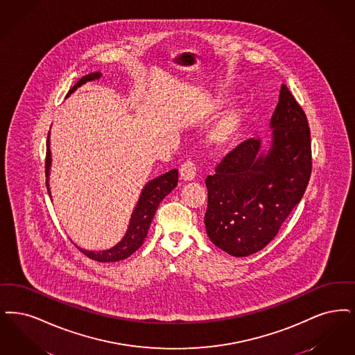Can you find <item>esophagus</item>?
<instances>
[{"label":"esophagus","instance_id":"esophagus-1","mask_svg":"<svg viewBox=\"0 0 355 355\" xmlns=\"http://www.w3.org/2000/svg\"><path fill=\"white\" fill-rule=\"evenodd\" d=\"M196 173H198V167L191 160H187L184 164L180 167V178L185 182L193 180L196 178Z\"/></svg>","mask_w":355,"mask_h":355}]
</instances>
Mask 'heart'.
<instances>
[{"mask_svg":"<svg viewBox=\"0 0 355 355\" xmlns=\"http://www.w3.org/2000/svg\"><path fill=\"white\" fill-rule=\"evenodd\" d=\"M228 135H230V127L228 125H223L221 128H218L215 139H216V141L221 143V141H224L225 139L228 138Z\"/></svg>","mask_w":355,"mask_h":355,"instance_id":"1","label":"heart"}]
</instances>
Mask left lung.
I'll return each mask as SVG.
<instances>
[{
	"mask_svg": "<svg viewBox=\"0 0 355 355\" xmlns=\"http://www.w3.org/2000/svg\"><path fill=\"white\" fill-rule=\"evenodd\" d=\"M269 127L272 138L268 147L260 139H248L205 179L207 234L234 257L250 256L266 247L308 187V119L285 85Z\"/></svg>",
	"mask_w": 355,
	"mask_h": 355,
	"instance_id": "1",
	"label": "left lung"
}]
</instances>
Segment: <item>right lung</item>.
Here are the masks:
<instances>
[{
    "label": "right lung",
    "instance_id": "obj_1",
    "mask_svg": "<svg viewBox=\"0 0 355 355\" xmlns=\"http://www.w3.org/2000/svg\"><path fill=\"white\" fill-rule=\"evenodd\" d=\"M101 76H102L101 71H94V73L80 78L74 85V87H71L67 96H70L85 83L94 80V79H98V78H101ZM50 167H51V153H50V132H49L46 143V185L49 195L51 198L50 188H49ZM178 176H179V172L176 168H173L163 175L156 176L155 179L150 180L147 184L143 187L138 202L131 214L127 231L124 233L122 240L116 245H114L110 249H105V250H87V249H83L77 245L78 249L82 253H85L87 257H90L92 260L99 262H116L130 257L143 244L148 228L151 225V221L154 218L156 208L159 207L160 201L163 200L178 185Z\"/></svg>",
    "mask_w": 355,
    "mask_h": 355
}]
</instances>
